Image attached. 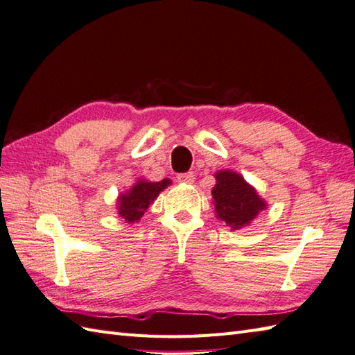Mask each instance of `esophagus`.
I'll return each mask as SVG.
<instances>
[{
  "instance_id": "1",
  "label": "esophagus",
  "mask_w": 355,
  "mask_h": 355,
  "mask_svg": "<svg viewBox=\"0 0 355 355\" xmlns=\"http://www.w3.org/2000/svg\"><path fill=\"white\" fill-rule=\"evenodd\" d=\"M196 179V175L192 173V171H188V173H179L178 175V180L179 182H184V184H192Z\"/></svg>"
}]
</instances>
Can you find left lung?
I'll use <instances>...</instances> for the list:
<instances>
[{
  "label": "left lung",
  "mask_w": 355,
  "mask_h": 355,
  "mask_svg": "<svg viewBox=\"0 0 355 355\" xmlns=\"http://www.w3.org/2000/svg\"><path fill=\"white\" fill-rule=\"evenodd\" d=\"M211 196L218 218L232 230L249 225L265 209V202L247 182L231 170L216 173V187Z\"/></svg>",
  "instance_id": "left-lung-1"
}]
</instances>
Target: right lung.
Wrapping results in <instances>:
<instances>
[{
  "label": "right lung",
  "instance_id": "1",
  "mask_svg": "<svg viewBox=\"0 0 355 355\" xmlns=\"http://www.w3.org/2000/svg\"><path fill=\"white\" fill-rule=\"evenodd\" d=\"M167 185H170L168 179H163L161 182H137L130 191L125 192L118 200V202H120V207H118L120 216L124 218L128 223L137 222L148 210L149 204L158 197L159 192Z\"/></svg>",
  "mask_w": 355,
  "mask_h": 355
}]
</instances>
